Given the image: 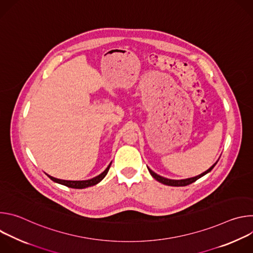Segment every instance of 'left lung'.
<instances>
[{
    "label": "left lung",
    "instance_id": "obj_1",
    "mask_svg": "<svg viewBox=\"0 0 253 253\" xmlns=\"http://www.w3.org/2000/svg\"><path fill=\"white\" fill-rule=\"evenodd\" d=\"M218 162V160L216 161L208 170H206L205 172H203V173H201V174H199V175H197V176H195V177H191V178H186V179H180V180H176V179H168V178H165V177H163V176H160V175H158V174H156L154 171H152L150 168H148V170H149V172H150V174H151V176L154 178V179H156L158 182H160V183H162V184H165V185H168V186H186V185H189V184H191V183H193V182H195L197 179H199V178H201L202 176H204L205 174H207V173H209L212 169H213V167L216 165V163Z\"/></svg>",
    "mask_w": 253,
    "mask_h": 253
}]
</instances>
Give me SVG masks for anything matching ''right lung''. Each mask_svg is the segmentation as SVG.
I'll return each instance as SVG.
<instances>
[{
    "label": "right lung",
    "mask_w": 253,
    "mask_h": 253,
    "mask_svg": "<svg viewBox=\"0 0 253 253\" xmlns=\"http://www.w3.org/2000/svg\"><path fill=\"white\" fill-rule=\"evenodd\" d=\"M112 163V162H111ZM111 163L108 165V167L101 173L99 174L98 176L96 177H93L91 179H88V180H64V179H58V178H55L49 174L48 177L53 180L54 182L56 183H59V184H62V185H65L67 187H70V188H76V189H83V188H87V187H90V186H94L96 184H98L101 180L104 179V177L107 175L108 171H109V168L111 166Z\"/></svg>",
    "instance_id": "1"
}]
</instances>
